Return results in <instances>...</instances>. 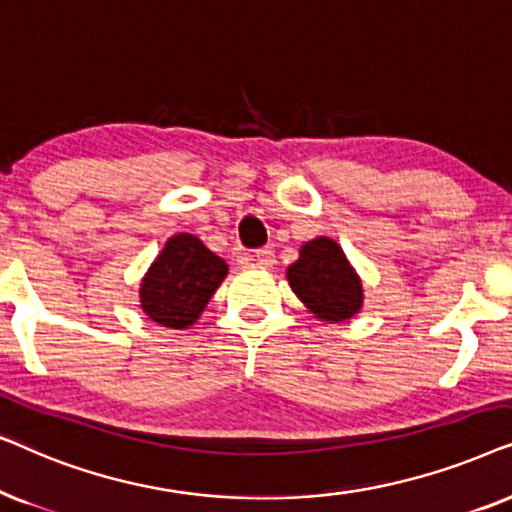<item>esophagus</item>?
Segmentation results:
<instances>
[{
	"label": "esophagus",
	"mask_w": 512,
	"mask_h": 512,
	"mask_svg": "<svg viewBox=\"0 0 512 512\" xmlns=\"http://www.w3.org/2000/svg\"><path fill=\"white\" fill-rule=\"evenodd\" d=\"M255 262L260 264V267H274V262H276V255H274V250L271 248H260V250H255Z\"/></svg>",
	"instance_id": "34e87169"
}]
</instances>
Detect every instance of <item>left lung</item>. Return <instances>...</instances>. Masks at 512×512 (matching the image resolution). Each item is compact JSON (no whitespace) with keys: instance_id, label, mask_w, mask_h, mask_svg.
Instances as JSON below:
<instances>
[{"instance_id":"1","label":"left lung","mask_w":512,"mask_h":512,"mask_svg":"<svg viewBox=\"0 0 512 512\" xmlns=\"http://www.w3.org/2000/svg\"><path fill=\"white\" fill-rule=\"evenodd\" d=\"M288 281L295 295L323 320H349L363 304L360 278L332 238L304 243L299 260L288 269Z\"/></svg>"}]
</instances>
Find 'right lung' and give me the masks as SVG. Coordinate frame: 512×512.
Returning a JSON list of instances; mask_svg holds the SVG:
<instances>
[{
  "label": "right lung",
  "mask_w": 512,
  "mask_h": 512,
  "mask_svg": "<svg viewBox=\"0 0 512 512\" xmlns=\"http://www.w3.org/2000/svg\"><path fill=\"white\" fill-rule=\"evenodd\" d=\"M227 262L192 234L166 243L140 285L142 311L163 327L192 325L227 276Z\"/></svg>",
  "instance_id": "obj_1"
}]
</instances>
